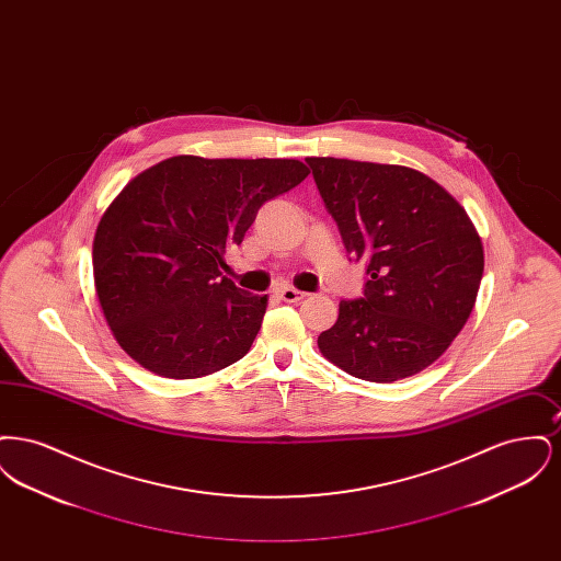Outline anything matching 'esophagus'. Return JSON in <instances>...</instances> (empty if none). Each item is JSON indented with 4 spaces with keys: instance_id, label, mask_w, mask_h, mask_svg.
Here are the masks:
<instances>
[{
    "instance_id": "34e87169",
    "label": "esophagus",
    "mask_w": 561,
    "mask_h": 561,
    "mask_svg": "<svg viewBox=\"0 0 561 561\" xmlns=\"http://www.w3.org/2000/svg\"><path fill=\"white\" fill-rule=\"evenodd\" d=\"M279 294V298L282 300H286V302H300V300H305L309 294L300 293V290H296V288H282V290H277Z\"/></svg>"
}]
</instances>
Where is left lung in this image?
I'll use <instances>...</instances> for the list:
<instances>
[{
    "label": "left lung",
    "mask_w": 561,
    "mask_h": 561,
    "mask_svg": "<svg viewBox=\"0 0 561 561\" xmlns=\"http://www.w3.org/2000/svg\"><path fill=\"white\" fill-rule=\"evenodd\" d=\"M353 261L362 298L341 300L318 347L341 370L393 382L431 366L469 320L483 273L480 236L453 195L423 172L307 158Z\"/></svg>",
    "instance_id": "1"
}]
</instances>
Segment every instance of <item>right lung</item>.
Instances as JSON below:
<instances>
[{
  "label": "right lung",
  "mask_w": 561,
  "mask_h": 561,
  "mask_svg": "<svg viewBox=\"0 0 561 561\" xmlns=\"http://www.w3.org/2000/svg\"><path fill=\"white\" fill-rule=\"evenodd\" d=\"M307 174L298 160L176 156L133 179L92 245L99 302L119 347L165 378H199L241 359L267 296L225 277V254L265 202Z\"/></svg>",
  "instance_id": "right-lung-1"
}]
</instances>
